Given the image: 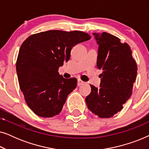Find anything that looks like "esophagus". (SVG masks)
Listing matches in <instances>:
<instances>
[{"label":"esophagus","instance_id":"34e87169","mask_svg":"<svg viewBox=\"0 0 149 149\" xmlns=\"http://www.w3.org/2000/svg\"><path fill=\"white\" fill-rule=\"evenodd\" d=\"M83 84H85L84 81H81V79H78V81H77V85H78V86H80V85H82Z\"/></svg>","mask_w":149,"mask_h":149}]
</instances>
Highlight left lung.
<instances>
[{"label":"left lung","instance_id":"8db88e82","mask_svg":"<svg viewBox=\"0 0 149 149\" xmlns=\"http://www.w3.org/2000/svg\"><path fill=\"white\" fill-rule=\"evenodd\" d=\"M93 34L99 45L97 67L103 72L100 87L90 85L91 91L85 101L93 114L110 118L121 111L132 95L138 67L127 43L107 32Z\"/></svg>","mask_w":149,"mask_h":149}]
</instances>
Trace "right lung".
I'll return each mask as SVG.
<instances>
[{
  "instance_id": "obj_1",
  "label": "right lung",
  "mask_w": 149,
  "mask_h": 149,
  "mask_svg": "<svg viewBox=\"0 0 149 149\" xmlns=\"http://www.w3.org/2000/svg\"><path fill=\"white\" fill-rule=\"evenodd\" d=\"M90 38L89 34L78 30H49L32 34L24 40L16 70L26 102L36 115L49 118L62 111L77 80L64 79L58 69L69 60L75 45Z\"/></svg>"
}]
</instances>
